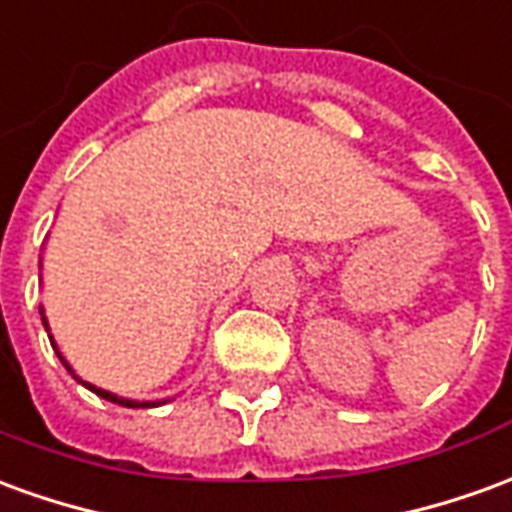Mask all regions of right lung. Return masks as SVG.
I'll use <instances>...</instances> for the list:
<instances>
[{
	"label": "right lung",
	"mask_w": 512,
	"mask_h": 512,
	"mask_svg": "<svg viewBox=\"0 0 512 512\" xmlns=\"http://www.w3.org/2000/svg\"><path fill=\"white\" fill-rule=\"evenodd\" d=\"M41 316H44V307H41ZM44 327H46V332H49V321H46V316H44ZM49 341H52V346H55V352H57V343H55V338H52V335H49ZM57 357H60V363H63V366L69 368V374H71V377H74V380L82 382V385H85L88 391H94L96 396H102V399H107V402H116V405H121V407H157V405H166V399H160V402H135V399H124V396H116V393L105 391V388H96V385H91V382L80 380V377H77V371H74V368L69 366V360L60 355V352H57Z\"/></svg>",
	"instance_id": "obj_1"
}]
</instances>
